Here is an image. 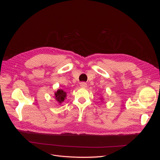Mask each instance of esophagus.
Listing matches in <instances>:
<instances>
[{
    "instance_id": "1",
    "label": "esophagus",
    "mask_w": 160,
    "mask_h": 160,
    "mask_svg": "<svg viewBox=\"0 0 160 160\" xmlns=\"http://www.w3.org/2000/svg\"><path fill=\"white\" fill-rule=\"evenodd\" d=\"M80 86H81L82 87L85 88V87H87V83H86L85 82H81V83H80Z\"/></svg>"
}]
</instances>
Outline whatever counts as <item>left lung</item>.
Instances as JSON below:
<instances>
[{"label": "left lung", "mask_w": 160, "mask_h": 160, "mask_svg": "<svg viewBox=\"0 0 160 160\" xmlns=\"http://www.w3.org/2000/svg\"><path fill=\"white\" fill-rule=\"evenodd\" d=\"M100 99H101V101H103V99H103V98H100Z\"/></svg>", "instance_id": "left-lung-1"}]
</instances>
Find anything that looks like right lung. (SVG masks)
I'll return each instance as SVG.
<instances>
[{"label": "right lung", "mask_w": 160, "mask_h": 160, "mask_svg": "<svg viewBox=\"0 0 160 160\" xmlns=\"http://www.w3.org/2000/svg\"><path fill=\"white\" fill-rule=\"evenodd\" d=\"M66 92L62 89H58L54 93V99L59 104H61L66 99Z\"/></svg>", "instance_id": "add662e5"}]
</instances>
